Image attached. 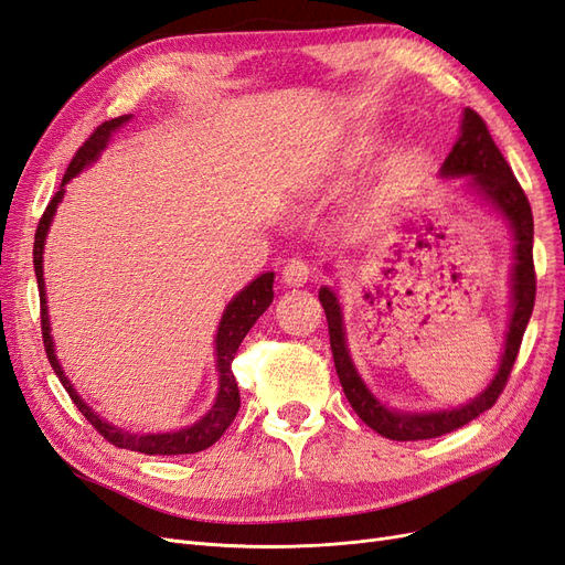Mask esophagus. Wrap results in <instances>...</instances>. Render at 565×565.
<instances>
[{"label":"esophagus","instance_id":"34e87169","mask_svg":"<svg viewBox=\"0 0 565 565\" xmlns=\"http://www.w3.org/2000/svg\"><path fill=\"white\" fill-rule=\"evenodd\" d=\"M311 276V266L306 264L303 259H289L282 268V282L292 285V287H301Z\"/></svg>","mask_w":565,"mask_h":565}]
</instances>
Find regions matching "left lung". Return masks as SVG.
<instances>
[{
	"label": "left lung",
	"mask_w": 565,
	"mask_h": 565,
	"mask_svg": "<svg viewBox=\"0 0 565 565\" xmlns=\"http://www.w3.org/2000/svg\"><path fill=\"white\" fill-rule=\"evenodd\" d=\"M443 174L446 177H465L471 174V183L478 188L486 200H490L509 221L516 235V264H514V313H511L509 332H507V349L502 355V365L494 374L492 384L471 401L469 405L459 409H446V413H429V415H405L393 413L384 407L372 393L365 388L363 380L351 363L344 339V324H341V309L332 289L322 287L318 297L328 316V330H330V349L334 358V367L339 374L341 388H344L351 407L355 415L361 417L370 429L382 434L391 440H426L446 436L459 426L469 424L478 415L490 409L509 382L511 367L516 363V355L523 341V332L527 328V320L533 316L535 306V264H533V210H530L527 195L523 193L521 183L511 172L509 162L494 146L492 136L488 131L486 119L476 110L467 108L465 119H461V134L455 141L452 150L448 152L446 162H443Z\"/></svg>",
	"instance_id": "1"
}]
</instances>
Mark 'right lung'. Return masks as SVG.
<instances>
[{
  "label": "right lung",
  "instance_id": "right-lung-1",
  "mask_svg": "<svg viewBox=\"0 0 565 565\" xmlns=\"http://www.w3.org/2000/svg\"><path fill=\"white\" fill-rule=\"evenodd\" d=\"M131 115H122V117H115L108 119V122L98 125L87 141H84L75 158L71 160L65 169V177L63 183L58 188V193L51 198V202L46 204V210L40 218L38 231H35V247H32V264H35V276H38V287H40V318H42V339H44V351L51 367H54L56 377L61 380V384L65 386L67 396L73 398V403L77 405L79 413L87 417V422L94 426V429L104 436L110 446L115 448H127V450H136V452H143V455H193L200 450H207L210 446L221 438L231 422L237 415V407H241V391H237L235 377H233V358L241 349L245 334L249 332L252 324L256 322L268 306L273 301V273H264L256 280H252L241 295H237L228 306H226V313L221 318L218 324V332H216V367H218V396L216 403L212 405V409L207 415H204L198 424L188 426V429H181L177 434H148V436H136L129 431L117 429V426L108 424L100 419L98 415L92 413V407H87L82 403V398L77 396V391L73 388V384L67 382V377L63 374L58 361H56V353H54V341H51L49 334V316H46V297H44V270H42V249H44V237L51 224V216L56 212V204L63 198V185L71 181L73 177H77L84 167L89 162H94L98 158V152L106 148L110 134L119 127L125 125Z\"/></svg>",
  "mask_w": 565,
  "mask_h": 565
}]
</instances>
